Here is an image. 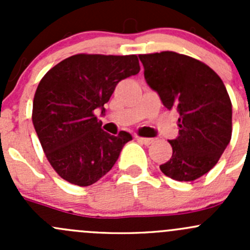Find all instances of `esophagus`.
Returning <instances> with one entry per match:
<instances>
[{"label": "esophagus", "instance_id": "esophagus-1", "mask_svg": "<svg viewBox=\"0 0 250 250\" xmlns=\"http://www.w3.org/2000/svg\"><path fill=\"white\" fill-rule=\"evenodd\" d=\"M137 140L139 141V143L144 144V145H150L151 143H152V139H148V138H143V137H137Z\"/></svg>", "mask_w": 250, "mask_h": 250}]
</instances>
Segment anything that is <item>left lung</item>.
Instances as JSON below:
<instances>
[{
  "label": "left lung",
  "instance_id": "obj_1",
  "mask_svg": "<svg viewBox=\"0 0 250 250\" xmlns=\"http://www.w3.org/2000/svg\"><path fill=\"white\" fill-rule=\"evenodd\" d=\"M144 76L168 110L179 112L173 155L160 166L165 175L193 181L218 163L231 140L232 104L225 84L208 65L175 52L140 54Z\"/></svg>",
  "mask_w": 250,
  "mask_h": 250
}]
</instances>
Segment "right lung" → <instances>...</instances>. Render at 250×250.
<instances>
[{"label": "right lung", "instance_id": "right-lung-1", "mask_svg": "<svg viewBox=\"0 0 250 250\" xmlns=\"http://www.w3.org/2000/svg\"><path fill=\"white\" fill-rule=\"evenodd\" d=\"M139 71L135 54L82 53L64 59L42 77L34 97L32 123L60 178L89 186L113 167L132 135L104 132L94 110L104 112L117 83Z\"/></svg>", "mask_w": 250, "mask_h": 250}]
</instances>
